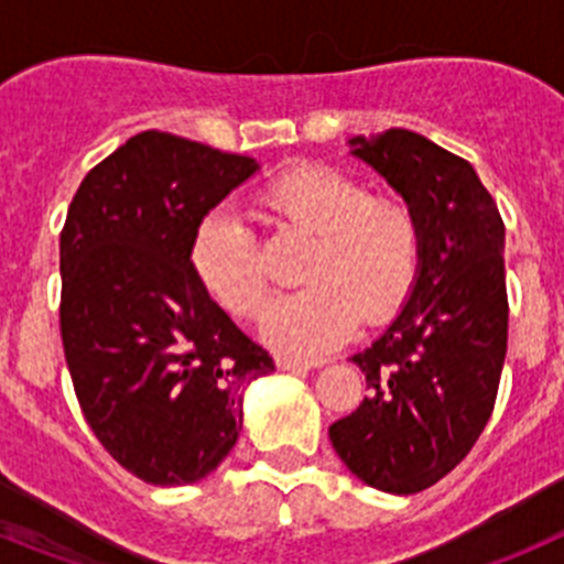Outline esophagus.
<instances>
[{
	"mask_svg": "<svg viewBox=\"0 0 564 564\" xmlns=\"http://www.w3.org/2000/svg\"><path fill=\"white\" fill-rule=\"evenodd\" d=\"M276 367L282 372H299V370H311V367H316V364L302 361V358H293V356H276Z\"/></svg>",
	"mask_w": 564,
	"mask_h": 564,
	"instance_id": "esophagus-1",
	"label": "esophagus"
}]
</instances>
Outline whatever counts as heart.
<instances>
[{
	"instance_id": "b5f03b06",
	"label": "heart",
	"mask_w": 564,
	"mask_h": 564,
	"mask_svg": "<svg viewBox=\"0 0 564 564\" xmlns=\"http://www.w3.org/2000/svg\"><path fill=\"white\" fill-rule=\"evenodd\" d=\"M259 203L288 228L313 234L302 291L279 296L262 318L276 350L316 358L364 325L390 322L421 276L423 228L398 194H370L358 177L327 163H296L262 186ZM188 262L203 291L242 318L257 316L268 279L253 234L226 212L194 228Z\"/></svg>"
}]
</instances>
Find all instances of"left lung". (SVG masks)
<instances>
[{
  "mask_svg": "<svg viewBox=\"0 0 564 564\" xmlns=\"http://www.w3.org/2000/svg\"><path fill=\"white\" fill-rule=\"evenodd\" d=\"M423 228L410 302L356 352L370 395L330 426L344 466L367 486L417 495L446 477L486 430L508 347L506 226L471 163L410 129L352 138Z\"/></svg>",
  "mask_w": 564,
  "mask_h": 564,
  "instance_id": "obj_1",
  "label": "left lung"
}]
</instances>
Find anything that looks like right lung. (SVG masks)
I'll return each instance as SVG.
<instances>
[{"mask_svg": "<svg viewBox=\"0 0 564 564\" xmlns=\"http://www.w3.org/2000/svg\"><path fill=\"white\" fill-rule=\"evenodd\" d=\"M246 154L147 132L104 158L62 228V344L104 449L152 486L197 482L242 430L273 358L197 282V223L257 172Z\"/></svg>", "mask_w": 564, "mask_h": 564, "instance_id": "right-lung-1", "label": "right lung"}]
</instances>
